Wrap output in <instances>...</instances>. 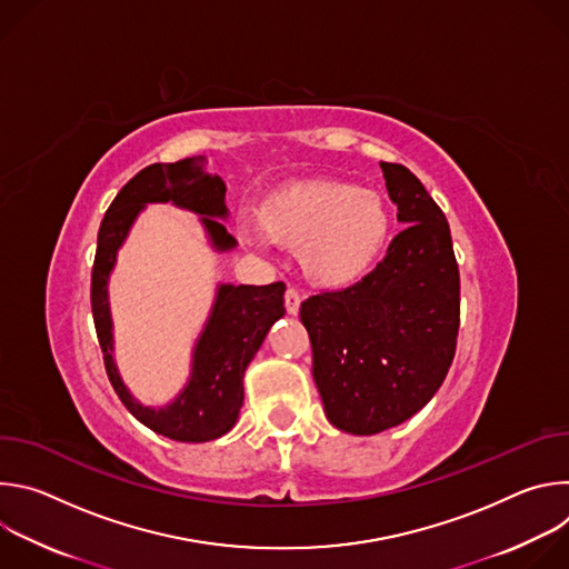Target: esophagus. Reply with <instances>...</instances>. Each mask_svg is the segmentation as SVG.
Wrapping results in <instances>:
<instances>
[{
  "instance_id": "esophagus-1",
  "label": "esophagus",
  "mask_w": 569,
  "mask_h": 569,
  "mask_svg": "<svg viewBox=\"0 0 569 569\" xmlns=\"http://www.w3.org/2000/svg\"><path fill=\"white\" fill-rule=\"evenodd\" d=\"M283 301H286V310H288L290 315H297V312H299V303H301V297H299V292H297L295 288H288V290H286V297H283Z\"/></svg>"
}]
</instances>
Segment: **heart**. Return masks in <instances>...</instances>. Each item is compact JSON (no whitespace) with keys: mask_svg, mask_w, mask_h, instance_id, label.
<instances>
[{"mask_svg":"<svg viewBox=\"0 0 569 569\" xmlns=\"http://www.w3.org/2000/svg\"><path fill=\"white\" fill-rule=\"evenodd\" d=\"M257 218L270 242L299 250L303 274L323 288H345L362 279L389 233L382 198L336 180L281 187L259 204Z\"/></svg>","mask_w":569,"mask_h":569,"instance_id":"1","label":"heart"}]
</instances>
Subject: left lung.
<instances>
[{"mask_svg": "<svg viewBox=\"0 0 569 569\" xmlns=\"http://www.w3.org/2000/svg\"><path fill=\"white\" fill-rule=\"evenodd\" d=\"M380 169L405 229L367 277L299 308L323 410L351 435H378L415 417L446 380L459 333L448 220L410 169L391 161Z\"/></svg>", "mask_w": 569, "mask_h": 569, "instance_id": "8db88e82", "label": "left lung"}]
</instances>
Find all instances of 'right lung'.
I'll use <instances>...</instances> for the list:
<instances>
[{"mask_svg":"<svg viewBox=\"0 0 569 569\" xmlns=\"http://www.w3.org/2000/svg\"><path fill=\"white\" fill-rule=\"evenodd\" d=\"M204 157L193 154L173 164H150L141 169L112 200L101 220L97 257L92 268V315L103 351L108 378L126 405V410L152 432L182 443H204L229 432L242 405V376L261 349L272 323L283 317L281 281L270 286L222 283L211 308V317L193 351V371L184 391L167 408H143L119 378L112 360V319L108 303V277L117 261V250L148 202H173L202 216L216 250L236 246L231 233L217 218L227 216L224 182L204 173Z\"/></svg>","mask_w":569,"mask_h":569,"instance_id":"obj_1","label":"right lung"}]
</instances>
